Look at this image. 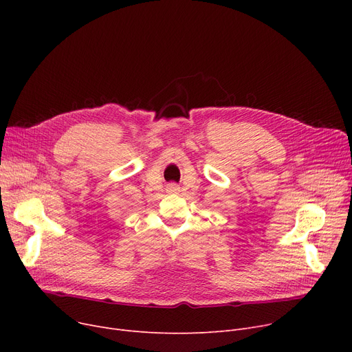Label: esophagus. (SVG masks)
I'll use <instances>...</instances> for the list:
<instances>
[{"label":"esophagus","instance_id":"34e87169","mask_svg":"<svg viewBox=\"0 0 352 352\" xmlns=\"http://www.w3.org/2000/svg\"><path fill=\"white\" fill-rule=\"evenodd\" d=\"M168 191H170V192H178V191H179V187L175 186V184H170V186H168Z\"/></svg>","mask_w":352,"mask_h":352}]
</instances>
